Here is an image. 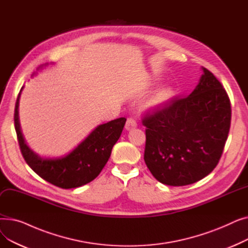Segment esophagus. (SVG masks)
<instances>
[{
  "label": "esophagus",
  "instance_id": "obj_1",
  "mask_svg": "<svg viewBox=\"0 0 248 248\" xmlns=\"http://www.w3.org/2000/svg\"><path fill=\"white\" fill-rule=\"evenodd\" d=\"M137 124H138L137 121L134 119V117H128V119L126 120V123H125V128L127 129V131H129V129L136 127Z\"/></svg>",
  "mask_w": 248,
  "mask_h": 248
}]
</instances>
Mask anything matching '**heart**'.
<instances>
[{
    "instance_id": "1",
    "label": "heart",
    "mask_w": 248,
    "mask_h": 248,
    "mask_svg": "<svg viewBox=\"0 0 248 248\" xmlns=\"http://www.w3.org/2000/svg\"><path fill=\"white\" fill-rule=\"evenodd\" d=\"M172 95V93L169 89H163L161 90L160 93L155 95L154 101L155 103H163V102H166L169 98L171 97Z\"/></svg>"
}]
</instances>
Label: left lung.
Masks as SVG:
<instances>
[{
	"label": "left lung",
	"mask_w": 248,
	"mask_h": 248,
	"mask_svg": "<svg viewBox=\"0 0 248 248\" xmlns=\"http://www.w3.org/2000/svg\"><path fill=\"white\" fill-rule=\"evenodd\" d=\"M186 97L174 96L145 113L144 159L152 175L169 186H186L209 175L219 163L231 123L225 88L206 68Z\"/></svg>",
	"instance_id": "8db88e82"
}]
</instances>
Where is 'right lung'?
Returning a JSON list of instances; mask_svg holds the SVG:
<instances>
[{
  "instance_id": "obj_1",
  "label": "right lung",
  "mask_w": 248,
  "mask_h": 248,
  "mask_svg": "<svg viewBox=\"0 0 248 248\" xmlns=\"http://www.w3.org/2000/svg\"><path fill=\"white\" fill-rule=\"evenodd\" d=\"M20 93L15 106L14 123L20 151L26 163L38 176L62 189L77 188L94 180L108 163L112 147L121 137L125 117L98 125L66 157L42 159L27 147L21 134L18 117Z\"/></svg>"
}]
</instances>
